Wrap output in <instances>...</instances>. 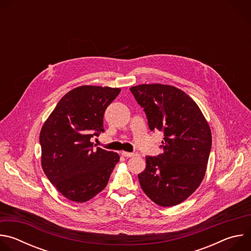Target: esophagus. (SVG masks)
I'll list each match as a JSON object with an SVG mask.
<instances>
[{
  "instance_id": "34e87169",
  "label": "esophagus",
  "mask_w": 251,
  "mask_h": 251,
  "mask_svg": "<svg viewBox=\"0 0 251 251\" xmlns=\"http://www.w3.org/2000/svg\"><path fill=\"white\" fill-rule=\"evenodd\" d=\"M122 154V156H124V157H127V158H130V157H133V156H135L136 154L135 153H130V152H122L121 153Z\"/></svg>"
}]
</instances>
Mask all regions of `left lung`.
I'll list each match as a JSON object with an SVG mask.
<instances>
[{
  "instance_id": "1",
  "label": "left lung",
  "mask_w": 251,
  "mask_h": 251,
  "mask_svg": "<svg viewBox=\"0 0 251 251\" xmlns=\"http://www.w3.org/2000/svg\"><path fill=\"white\" fill-rule=\"evenodd\" d=\"M144 109L151 131L164 134V152L146 157L138 175L142 190L160 206L187 200L201 185L211 149V132L198 104L183 90L166 84L130 88Z\"/></svg>"
}]
</instances>
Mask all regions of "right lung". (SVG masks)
Returning <instances> with one entry per match:
<instances>
[{
  "mask_svg": "<svg viewBox=\"0 0 251 251\" xmlns=\"http://www.w3.org/2000/svg\"><path fill=\"white\" fill-rule=\"evenodd\" d=\"M120 88L82 85L67 92L42 127V167L67 200L84 202L99 194L119 162L117 153L94 148L103 116Z\"/></svg>",
  "mask_w": 251,
  "mask_h": 251,
  "instance_id": "right-lung-1",
  "label": "right lung"
}]
</instances>
